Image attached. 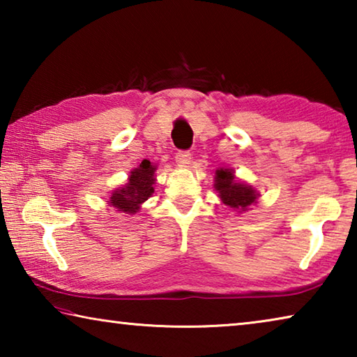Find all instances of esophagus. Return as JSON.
Here are the masks:
<instances>
[{
  "label": "esophagus",
  "instance_id": "1",
  "mask_svg": "<svg viewBox=\"0 0 357 357\" xmlns=\"http://www.w3.org/2000/svg\"><path fill=\"white\" fill-rule=\"evenodd\" d=\"M174 159H176L179 165L185 167L190 162V153H189V151H178L176 155H174Z\"/></svg>",
  "mask_w": 357,
  "mask_h": 357
}]
</instances>
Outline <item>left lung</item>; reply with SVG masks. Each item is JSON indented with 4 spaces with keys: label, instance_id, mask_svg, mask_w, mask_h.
Masks as SVG:
<instances>
[{
    "label": "left lung",
    "instance_id": "obj_1",
    "mask_svg": "<svg viewBox=\"0 0 357 357\" xmlns=\"http://www.w3.org/2000/svg\"><path fill=\"white\" fill-rule=\"evenodd\" d=\"M215 190L219 192L223 204L234 209H245L255 203L258 193L252 187L238 183L233 176V172L228 168H220L215 173Z\"/></svg>",
    "mask_w": 357,
    "mask_h": 357
}]
</instances>
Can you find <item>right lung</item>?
<instances>
[{
    "instance_id": "right-lung-1",
    "label": "right lung",
    "mask_w": 357,
    "mask_h": 357,
    "mask_svg": "<svg viewBox=\"0 0 357 357\" xmlns=\"http://www.w3.org/2000/svg\"><path fill=\"white\" fill-rule=\"evenodd\" d=\"M155 167L149 160H143L140 167L130 173L129 183L110 197V204L126 214H135L140 204L154 193Z\"/></svg>"
}]
</instances>
